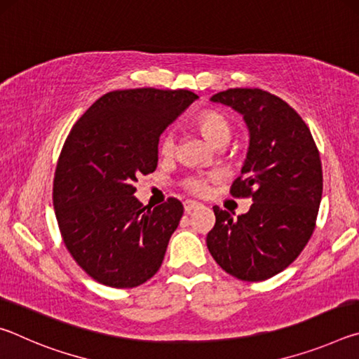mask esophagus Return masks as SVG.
<instances>
[{"instance_id": "obj_1", "label": "esophagus", "mask_w": 359, "mask_h": 359, "mask_svg": "<svg viewBox=\"0 0 359 359\" xmlns=\"http://www.w3.org/2000/svg\"><path fill=\"white\" fill-rule=\"evenodd\" d=\"M198 208H201V204L196 203V201H191V199H187V201L184 203V209H185V212H188V214H190L191 210L198 209Z\"/></svg>"}]
</instances>
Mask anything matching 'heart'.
<instances>
[{"instance_id":"obj_1","label":"heart","mask_w":359,"mask_h":359,"mask_svg":"<svg viewBox=\"0 0 359 359\" xmlns=\"http://www.w3.org/2000/svg\"><path fill=\"white\" fill-rule=\"evenodd\" d=\"M198 130L201 135L208 139L212 145L226 144L231 137V125L229 121L218 112H204L196 120ZM174 150V136L171 133L163 137L161 141V151L165 155H171ZM187 188L193 193H203L205 190V180L203 177H190L187 180Z\"/></svg>"}]
</instances>
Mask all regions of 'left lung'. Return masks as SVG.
I'll return each instance as SVG.
<instances>
[{
    "label": "left lung",
    "instance_id": "8db88e82",
    "mask_svg": "<svg viewBox=\"0 0 359 359\" xmlns=\"http://www.w3.org/2000/svg\"><path fill=\"white\" fill-rule=\"evenodd\" d=\"M244 118L248 149L231 193L250 196L247 214L218 205L208 248L228 274L247 282L282 272L302 252L317 220L323 171L311 130L283 100L258 88H229L210 98Z\"/></svg>",
    "mask_w": 359,
    "mask_h": 359
}]
</instances>
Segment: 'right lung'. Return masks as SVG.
Listing matches in <instances>:
<instances>
[{"instance_id":"add662e5","label":"right lung","mask_w":359,"mask_h":359,"mask_svg":"<svg viewBox=\"0 0 359 359\" xmlns=\"http://www.w3.org/2000/svg\"><path fill=\"white\" fill-rule=\"evenodd\" d=\"M196 100L188 90H117L95 101L66 137L53 208L72 258L96 282L133 288L160 269L184 205L175 198L144 205L135 182L155 171L161 133Z\"/></svg>"}]
</instances>
